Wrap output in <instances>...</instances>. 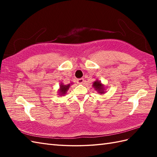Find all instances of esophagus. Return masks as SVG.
Here are the masks:
<instances>
[{
	"instance_id": "esophagus-1",
	"label": "esophagus",
	"mask_w": 157,
	"mask_h": 157,
	"mask_svg": "<svg viewBox=\"0 0 157 157\" xmlns=\"http://www.w3.org/2000/svg\"><path fill=\"white\" fill-rule=\"evenodd\" d=\"M84 79L83 78H79V79H77V83H78V84H83V83H84Z\"/></svg>"
}]
</instances>
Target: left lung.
<instances>
[{"mask_svg": "<svg viewBox=\"0 0 157 157\" xmlns=\"http://www.w3.org/2000/svg\"><path fill=\"white\" fill-rule=\"evenodd\" d=\"M92 87L95 89V90L98 92V94H104L105 93V86L104 84H102L101 81L96 79L95 82H93Z\"/></svg>", "mask_w": 157, "mask_h": 157, "instance_id": "1", "label": "left lung"}]
</instances>
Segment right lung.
I'll use <instances>...</instances> for the list:
<instances>
[{
  "instance_id": "1",
  "label": "right lung",
  "mask_w": 157,
  "mask_h": 157,
  "mask_svg": "<svg viewBox=\"0 0 157 157\" xmlns=\"http://www.w3.org/2000/svg\"><path fill=\"white\" fill-rule=\"evenodd\" d=\"M71 84H73V83L69 84L67 85L63 84V83H61V84L59 86V89L58 90V93L59 96H64L67 94V92L68 91V90L70 88Z\"/></svg>"
}]
</instances>
